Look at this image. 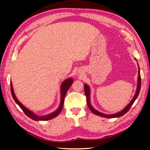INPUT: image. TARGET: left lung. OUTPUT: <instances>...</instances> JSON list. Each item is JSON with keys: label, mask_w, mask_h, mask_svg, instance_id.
<instances>
[{"label": "left lung", "mask_w": 150, "mask_h": 150, "mask_svg": "<svg viewBox=\"0 0 150 150\" xmlns=\"http://www.w3.org/2000/svg\"><path fill=\"white\" fill-rule=\"evenodd\" d=\"M84 88H85V95L87 96V105L89 108L90 110L93 114H95L96 115L100 116H103V117L105 118H116V117H120V116H123L125 115V114L128 112L129 110H130V107L132 105H133V103H134V101L136 100V99L138 97V96L139 95V91H140L141 88V76H140V73H139V68L138 70V85H137V89H136V92L135 93V95H134V98H132V100L130 101V103L127 105L125 108H124L120 112H118L116 113V114H113V115H105V114L100 112L97 111L94 108L92 105H91V102H90V88L87 85L85 84L84 85Z\"/></svg>", "instance_id": "obj_1"}]
</instances>
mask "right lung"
<instances>
[{"label":"right lung","mask_w":150,"mask_h":150,"mask_svg":"<svg viewBox=\"0 0 150 150\" xmlns=\"http://www.w3.org/2000/svg\"><path fill=\"white\" fill-rule=\"evenodd\" d=\"M73 82V80L72 78H68V79H67L63 81L62 85H61V102H60V105H59V108H58L56 110L54 111V112L49 114V115H45V116L36 115L35 113L33 112L30 110L29 109H28L27 108L25 107V106L22 105L21 103L19 102V100L17 99L16 96H15V94L14 93V90H13V87H12V82H11V94H12V97H13L15 102H16L17 105L20 106V108L23 110V112L25 113V115H26L27 116H28L30 118H31V119H32V120H35V121L49 120H51V119L56 117V116L61 112V111H62V108L63 107V103H64V98H65V95H66V93H67L68 89H69V87H71V85H72Z\"/></svg>","instance_id":"add662e5"}]
</instances>
